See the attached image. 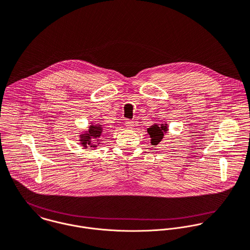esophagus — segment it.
Listing matches in <instances>:
<instances>
[{
    "label": "esophagus",
    "instance_id": "obj_1",
    "mask_svg": "<svg viewBox=\"0 0 250 250\" xmlns=\"http://www.w3.org/2000/svg\"><path fill=\"white\" fill-rule=\"evenodd\" d=\"M125 126L127 127V129H134V127H135V122L128 120V121H126Z\"/></svg>",
    "mask_w": 250,
    "mask_h": 250
}]
</instances>
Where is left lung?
Masks as SVG:
<instances>
[{"mask_svg":"<svg viewBox=\"0 0 250 250\" xmlns=\"http://www.w3.org/2000/svg\"><path fill=\"white\" fill-rule=\"evenodd\" d=\"M168 126L164 121L161 124H153L149 128H147V133L150 136V143L152 146H157L167 133Z\"/></svg>","mask_w":250,"mask_h":250,"instance_id":"1","label":"left lung"}]
</instances>
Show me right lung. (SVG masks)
<instances>
[{"instance_id": "obj_1", "label": "right lung", "mask_w": 250, "mask_h": 250, "mask_svg": "<svg viewBox=\"0 0 250 250\" xmlns=\"http://www.w3.org/2000/svg\"><path fill=\"white\" fill-rule=\"evenodd\" d=\"M104 127L101 123H91L87 130H84L82 133H79V141L81 146L84 149L90 148L96 149L98 146H101L102 141L101 137L104 132Z\"/></svg>"}]
</instances>
